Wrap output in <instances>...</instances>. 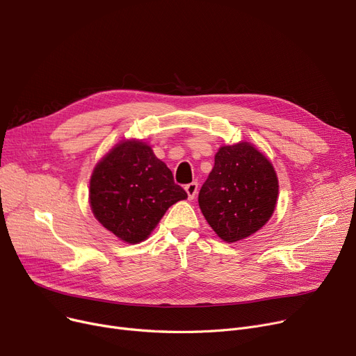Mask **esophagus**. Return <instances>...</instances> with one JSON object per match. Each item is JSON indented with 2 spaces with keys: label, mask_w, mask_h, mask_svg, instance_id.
<instances>
[{
  "label": "esophagus",
  "mask_w": 356,
  "mask_h": 356,
  "mask_svg": "<svg viewBox=\"0 0 356 356\" xmlns=\"http://www.w3.org/2000/svg\"><path fill=\"white\" fill-rule=\"evenodd\" d=\"M185 191L188 194V200H194L195 195H197V191H198V184L197 182H191L185 185Z\"/></svg>",
  "instance_id": "1"
}]
</instances>
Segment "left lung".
I'll use <instances>...</instances> for the list:
<instances>
[{
  "label": "left lung",
  "instance_id": "8db88e82",
  "mask_svg": "<svg viewBox=\"0 0 356 356\" xmlns=\"http://www.w3.org/2000/svg\"><path fill=\"white\" fill-rule=\"evenodd\" d=\"M279 181L271 162L250 142L224 145L201 186L198 204L207 222L225 243L257 233L273 216Z\"/></svg>",
  "mask_w": 356,
  "mask_h": 356
}]
</instances>
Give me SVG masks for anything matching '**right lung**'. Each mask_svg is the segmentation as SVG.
<instances>
[{
  "label": "right lung",
  "instance_id": "obj_1",
  "mask_svg": "<svg viewBox=\"0 0 356 356\" xmlns=\"http://www.w3.org/2000/svg\"><path fill=\"white\" fill-rule=\"evenodd\" d=\"M188 195L148 143L124 139L95 166L89 202L95 218L119 240L149 237L171 205Z\"/></svg>",
  "mask_w": 356,
  "mask_h": 356
}]
</instances>
